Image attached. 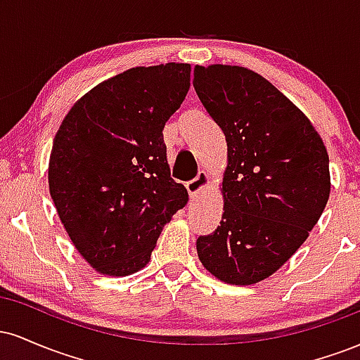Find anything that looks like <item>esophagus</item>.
Returning <instances> with one entry per match:
<instances>
[{
	"mask_svg": "<svg viewBox=\"0 0 360 360\" xmlns=\"http://www.w3.org/2000/svg\"><path fill=\"white\" fill-rule=\"evenodd\" d=\"M208 183H210L208 172L201 171V172H198V176L194 177V179H191L188 184H186V188H188L189 194H191V196L194 198V196H198V194H200L201 191H203L206 186H208Z\"/></svg>",
	"mask_w": 360,
	"mask_h": 360,
	"instance_id": "34e87169",
	"label": "esophagus"
}]
</instances>
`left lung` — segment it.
<instances>
[{
  "instance_id": "left-lung-1",
  "label": "left lung",
  "mask_w": 360,
  "mask_h": 360,
  "mask_svg": "<svg viewBox=\"0 0 360 360\" xmlns=\"http://www.w3.org/2000/svg\"><path fill=\"white\" fill-rule=\"evenodd\" d=\"M194 89L226 140L221 221L196 240L221 283L250 286L303 245L330 196L328 152L309 118L240 65H196Z\"/></svg>"
}]
</instances>
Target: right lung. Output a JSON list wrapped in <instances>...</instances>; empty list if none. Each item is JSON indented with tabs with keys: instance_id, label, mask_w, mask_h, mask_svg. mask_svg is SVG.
<instances>
[{
	"instance_id": "1",
	"label": "right lung",
	"mask_w": 360,
	"mask_h": 360,
	"mask_svg": "<svg viewBox=\"0 0 360 360\" xmlns=\"http://www.w3.org/2000/svg\"><path fill=\"white\" fill-rule=\"evenodd\" d=\"M189 77L191 65L179 62L131 68L81 96L57 130L49 191L72 245L103 276L143 269L164 225L188 203L162 130Z\"/></svg>"
}]
</instances>
